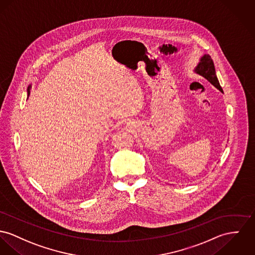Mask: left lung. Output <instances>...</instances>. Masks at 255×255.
<instances>
[{
	"instance_id": "obj_1",
	"label": "left lung",
	"mask_w": 255,
	"mask_h": 255,
	"mask_svg": "<svg viewBox=\"0 0 255 255\" xmlns=\"http://www.w3.org/2000/svg\"><path fill=\"white\" fill-rule=\"evenodd\" d=\"M195 73L204 77L205 79H208L217 89L222 90V88L219 84V81L216 77L214 61L209 54H205L204 56L201 57L200 62L197 65L196 69H195Z\"/></svg>"
}]
</instances>
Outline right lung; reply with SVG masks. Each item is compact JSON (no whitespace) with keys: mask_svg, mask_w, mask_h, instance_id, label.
I'll return each instance as SVG.
<instances>
[{"mask_svg":"<svg viewBox=\"0 0 255 255\" xmlns=\"http://www.w3.org/2000/svg\"><path fill=\"white\" fill-rule=\"evenodd\" d=\"M30 88H31V86L28 87V96H29V94H30Z\"/></svg>","mask_w":255,"mask_h":255,"instance_id":"right-lung-1","label":"right lung"}]
</instances>
